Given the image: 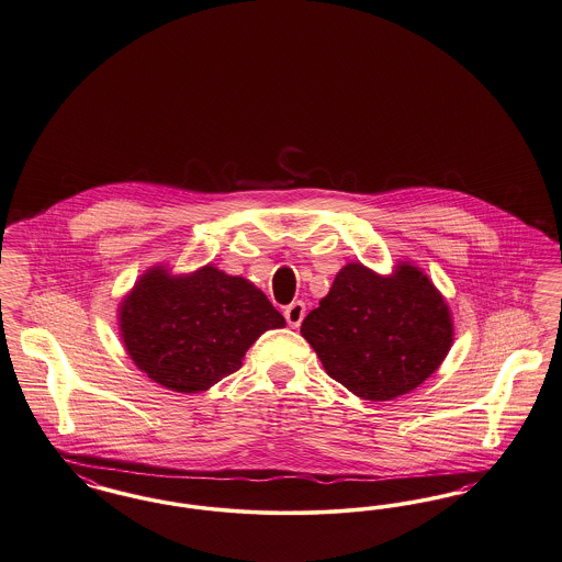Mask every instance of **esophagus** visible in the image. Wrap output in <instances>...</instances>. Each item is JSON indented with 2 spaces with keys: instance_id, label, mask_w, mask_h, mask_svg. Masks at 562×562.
Masks as SVG:
<instances>
[{
  "instance_id": "34e87169",
  "label": "esophagus",
  "mask_w": 562,
  "mask_h": 562,
  "mask_svg": "<svg viewBox=\"0 0 562 562\" xmlns=\"http://www.w3.org/2000/svg\"><path fill=\"white\" fill-rule=\"evenodd\" d=\"M284 317L291 324L292 328H299L303 317H305V303L303 301H294L286 310H284Z\"/></svg>"
}]
</instances>
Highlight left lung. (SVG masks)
<instances>
[{"label": "left lung", "mask_w": 562, "mask_h": 562, "mask_svg": "<svg viewBox=\"0 0 562 562\" xmlns=\"http://www.w3.org/2000/svg\"><path fill=\"white\" fill-rule=\"evenodd\" d=\"M330 379L368 402L414 391L443 363L453 319L425 271L400 261L382 276L361 263L338 271L301 324Z\"/></svg>", "instance_id": "obj_1"}]
</instances>
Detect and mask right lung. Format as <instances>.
Segmentation results:
<instances>
[{
    "label": "right lung",
    "mask_w": 562,
    "mask_h": 562,
    "mask_svg": "<svg viewBox=\"0 0 562 562\" xmlns=\"http://www.w3.org/2000/svg\"><path fill=\"white\" fill-rule=\"evenodd\" d=\"M286 322L252 282L215 266L144 271L119 303V330L135 366L165 389L201 393L236 372L248 347Z\"/></svg>",
    "instance_id": "obj_1"
}]
</instances>
